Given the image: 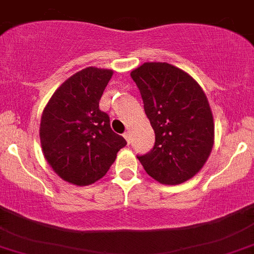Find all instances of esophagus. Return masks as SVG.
I'll list each match as a JSON object with an SVG mask.
<instances>
[{
	"instance_id": "34e87169",
	"label": "esophagus",
	"mask_w": 254,
	"mask_h": 254,
	"mask_svg": "<svg viewBox=\"0 0 254 254\" xmlns=\"http://www.w3.org/2000/svg\"><path fill=\"white\" fill-rule=\"evenodd\" d=\"M123 136L125 137V140H127V143H130V142H131V135H130V132H129V131H127V132H125V134L123 135Z\"/></svg>"
}]
</instances>
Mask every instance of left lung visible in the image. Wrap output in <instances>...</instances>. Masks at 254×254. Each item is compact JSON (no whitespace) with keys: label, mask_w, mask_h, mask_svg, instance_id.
Wrapping results in <instances>:
<instances>
[{"label":"left lung","mask_w":254,"mask_h":254,"mask_svg":"<svg viewBox=\"0 0 254 254\" xmlns=\"http://www.w3.org/2000/svg\"><path fill=\"white\" fill-rule=\"evenodd\" d=\"M156 141L137 156L146 173L161 184L177 186L203 168L214 146L211 108L189 73L167 63H145L131 71Z\"/></svg>","instance_id":"1"}]
</instances>
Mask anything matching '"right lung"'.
Returning a JSON list of instances; mask_svg holds the SVG:
<instances>
[{"instance_id": "add662e5", "label": "right lung", "mask_w": 254, "mask_h": 254, "mask_svg": "<svg viewBox=\"0 0 254 254\" xmlns=\"http://www.w3.org/2000/svg\"><path fill=\"white\" fill-rule=\"evenodd\" d=\"M113 70L86 67L54 92L40 120L39 136L47 162L61 179L89 186L106 176L127 145L111 127L99 101Z\"/></svg>"}]
</instances>
